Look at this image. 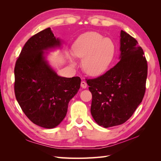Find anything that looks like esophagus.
<instances>
[{
	"mask_svg": "<svg viewBox=\"0 0 161 161\" xmlns=\"http://www.w3.org/2000/svg\"><path fill=\"white\" fill-rule=\"evenodd\" d=\"M80 86H81L82 88L86 89V87H87V84H86V82H85V81H82V82H81V83H80Z\"/></svg>",
	"mask_w": 161,
	"mask_h": 161,
	"instance_id": "esophagus-1",
	"label": "esophagus"
}]
</instances>
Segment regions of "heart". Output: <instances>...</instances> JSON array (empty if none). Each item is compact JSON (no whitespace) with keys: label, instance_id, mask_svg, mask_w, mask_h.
<instances>
[{"label":"heart","instance_id":"b5f03b06","mask_svg":"<svg viewBox=\"0 0 161 161\" xmlns=\"http://www.w3.org/2000/svg\"><path fill=\"white\" fill-rule=\"evenodd\" d=\"M114 52L115 46L110 39L103 38L97 32L82 34L72 48V55L82 59V68L91 76L100 75L107 70L113 59Z\"/></svg>","mask_w":161,"mask_h":161}]
</instances>
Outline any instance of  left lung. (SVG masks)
<instances>
[{
  "instance_id": "1",
  "label": "left lung",
  "mask_w": 161,
  "mask_h": 161,
  "mask_svg": "<svg viewBox=\"0 0 161 161\" xmlns=\"http://www.w3.org/2000/svg\"><path fill=\"white\" fill-rule=\"evenodd\" d=\"M121 60L104 75L86 79L92 93L91 113L99 125L125 123L142 102L148 74L147 61L135 38L121 30Z\"/></svg>"
}]
</instances>
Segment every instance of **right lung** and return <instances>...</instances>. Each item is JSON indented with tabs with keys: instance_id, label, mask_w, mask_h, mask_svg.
<instances>
[{
	"instance_id": "1",
	"label": "right lung",
	"mask_w": 161,
	"mask_h": 161,
	"mask_svg": "<svg viewBox=\"0 0 161 161\" xmlns=\"http://www.w3.org/2000/svg\"><path fill=\"white\" fill-rule=\"evenodd\" d=\"M60 44L50 27L41 31L25 43L14 66L17 101L33 124L45 128L61 123L70 100L80 89V77L58 76L43 56V50Z\"/></svg>"
}]
</instances>
